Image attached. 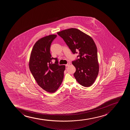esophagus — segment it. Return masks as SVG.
Returning a JSON list of instances; mask_svg holds the SVG:
<instances>
[{
    "label": "esophagus",
    "mask_w": 130,
    "mask_h": 130,
    "mask_svg": "<svg viewBox=\"0 0 130 130\" xmlns=\"http://www.w3.org/2000/svg\"><path fill=\"white\" fill-rule=\"evenodd\" d=\"M70 63H67V64H66V67H68V66H70Z\"/></svg>",
    "instance_id": "34e87169"
}]
</instances>
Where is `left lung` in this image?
<instances>
[{
	"label": "left lung",
	"mask_w": 130,
	"mask_h": 130,
	"mask_svg": "<svg viewBox=\"0 0 130 130\" xmlns=\"http://www.w3.org/2000/svg\"><path fill=\"white\" fill-rule=\"evenodd\" d=\"M73 54L78 52L79 59L72 62L76 68L74 76L79 84L85 87L91 86L99 72L97 49L91 37L75 28H68L57 32Z\"/></svg>",
	"instance_id": "1"
}]
</instances>
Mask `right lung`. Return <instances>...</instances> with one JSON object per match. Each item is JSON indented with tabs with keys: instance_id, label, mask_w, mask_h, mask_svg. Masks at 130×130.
<instances>
[{
	"instance_id": "right-lung-1",
	"label": "right lung",
	"mask_w": 130,
	"mask_h": 130,
	"mask_svg": "<svg viewBox=\"0 0 130 130\" xmlns=\"http://www.w3.org/2000/svg\"><path fill=\"white\" fill-rule=\"evenodd\" d=\"M57 35L44 37L35 43L31 52L29 67L38 85L50 93L56 91L61 84L65 65H59L57 58L52 57L50 48ZM56 60L55 64L51 61Z\"/></svg>"
}]
</instances>
